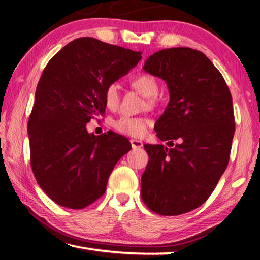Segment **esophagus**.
<instances>
[{"mask_svg": "<svg viewBox=\"0 0 260 260\" xmlns=\"http://www.w3.org/2000/svg\"><path fill=\"white\" fill-rule=\"evenodd\" d=\"M131 144L133 148H142L143 147L142 141L135 140V139H131Z\"/></svg>", "mask_w": 260, "mask_h": 260, "instance_id": "34e87169", "label": "esophagus"}]
</instances>
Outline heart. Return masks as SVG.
I'll use <instances>...</instances> for the list:
<instances>
[{
	"mask_svg": "<svg viewBox=\"0 0 260 260\" xmlns=\"http://www.w3.org/2000/svg\"><path fill=\"white\" fill-rule=\"evenodd\" d=\"M132 87L139 93L147 98L148 104L152 105L155 102V98L158 91V83L153 77L147 73H141L132 80ZM104 103L109 109H116L119 104V87L117 83H109L105 87L103 93ZM149 120L141 117H128L122 116L117 120L112 121V127L121 134L129 136H141L146 133Z\"/></svg>",
	"mask_w": 260,
	"mask_h": 260,
	"instance_id": "b5f03b06",
	"label": "heart"
}]
</instances>
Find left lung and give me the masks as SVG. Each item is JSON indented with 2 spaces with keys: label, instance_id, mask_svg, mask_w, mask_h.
Instances as JSON below:
<instances>
[{
  "label": "left lung",
  "instance_id": "1",
  "mask_svg": "<svg viewBox=\"0 0 260 260\" xmlns=\"http://www.w3.org/2000/svg\"><path fill=\"white\" fill-rule=\"evenodd\" d=\"M143 70L162 79L170 102L156 121L171 148L144 144L149 161L141 178V196L160 215H179L209 199L230 161L235 132L231 91L203 52L170 48L151 55Z\"/></svg>",
  "mask_w": 260,
  "mask_h": 260
}]
</instances>
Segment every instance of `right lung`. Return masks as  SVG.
<instances>
[{
    "instance_id": "right-lung-1",
    "label": "right lung",
    "mask_w": 260,
    "mask_h": 260,
    "mask_svg": "<svg viewBox=\"0 0 260 260\" xmlns=\"http://www.w3.org/2000/svg\"><path fill=\"white\" fill-rule=\"evenodd\" d=\"M141 51L79 38L52 57L42 72L28 120L30 166L39 186L69 209L100 199L131 143L116 133L94 135L86 125L103 116V93L141 60Z\"/></svg>"
}]
</instances>
